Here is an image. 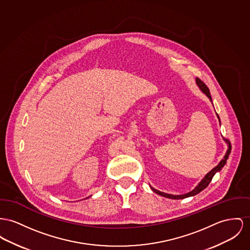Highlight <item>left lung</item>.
<instances>
[{"mask_svg":"<svg viewBox=\"0 0 250 250\" xmlns=\"http://www.w3.org/2000/svg\"><path fill=\"white\" fill-rule=\"evenodd\" d=\"M196 84L198 85L200 90H201V91L209 99V100L212 102L211 96H210V93H209V90H208V88L207 87V85L204 83L198 78H196ZM216 115L218 119H219V121H220V117L218 116V114H216ZM220 123H221V121H220ZM225 141L227 142V140H225ZM229 153H230V147H229V149L227 150V152H226L224 158L219 162V164H218L216 167H214L210 171H208V172L205 175V177L200 181V183L198 184L191 191H189V192H188V193L181 194V195H173V194H168V193L162 192V191H160V190H157V189H155L154 188H152L151 186H150V188H151V190L154 191L156 194H159V195H161V196H163V197L169 198V199H184V198H187V197H189V196L196 195V194H198L199 192H201L203 189H205V188L208 186V184L210 183V181L212 180V177L214 176V174H215L216 172H218V171H220V170L223 168V167L226 165L227 159L229 158Z\"/></svg>","mask_w":250,"mask_h":250,"instance_id":"obj_1","label":"left lung"}]
</instances>
